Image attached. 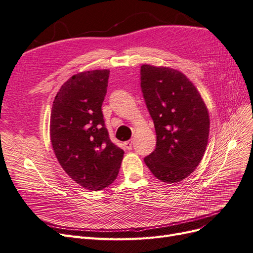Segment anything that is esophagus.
<instances>
[{"label":"esophagus","instance_id":"obj_1","mask_svg":"<svg viewBox=\"0 0 253 253\" xmlns=\"http://www.w3.org/2000/svg\"><path fill=\"white\" fill-rule=\"evenodd\" d=\"M133 143H134L133 139H131V140H128V141L125 142V147H126V150H132V148H133Z\"/></svg>","mask_w":253,"mask_h":253}]
</instances>
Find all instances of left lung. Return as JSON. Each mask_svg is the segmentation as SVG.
I'll use <instances>...</instances> for the list:
<instances>
[{"mask_svg": "<svg viewBox=\"0 0 253 253\" xmlns=\"http://www.w3.org/2000/svg\"><path fill=\"white\" fill-rule=\"evenodd\" d=\"M140 81L156 131V149L144 157V163L157 179L181 181L205 154L210 128L208 110L194 84L173 68L143 64Z\"/></svg>", "mask_w": 253, "mask_h": 253, "instance_id": "left-lung-1", "label": "left lung"}]
</instances>
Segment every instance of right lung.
Wrapping results in <instances>:
<instances>
[{"label":"right lung","instance_id":"right-lung-1","mask_svg":"<svg viewBox=\"0 0 253 253\" xmlns=\"http://www.w3.org/2000/svg\"><path fill=\"white\" fill-rule=\"evenodd\" d=\"M109 76V70L74 75L59 89L50 114V141L59 164L90 191L116 179L125 154L111 141L101 111Z\"/></svg>","mask_w":253,"mask_h":253}]
</instances>
